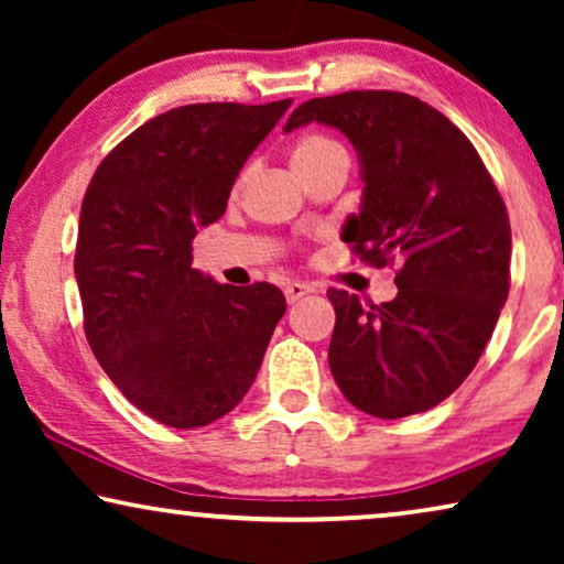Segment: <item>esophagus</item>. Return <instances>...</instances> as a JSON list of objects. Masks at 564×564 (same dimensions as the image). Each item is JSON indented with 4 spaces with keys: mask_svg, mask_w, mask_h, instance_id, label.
Segmentation results:
<instances>
[{
    "mask_svg": "<svg viewBox=\"0 0 564 564\" xmlns=\"http://www.w3.org/2000/svg\"><path fill=\"white\" fill-rule=\"evenodd\" d=\"M311 292H313L311 284H305V282H290L288 288H284V297H288L290 305H295V303H300V300H303L305 295H311Z\"/></svg>",
    "mask_w": 564,
    "mask_h": 564,
    "instance_id": "obj_1",
    "label": "esophagus"
}]
</instances>
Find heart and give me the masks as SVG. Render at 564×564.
<instances>
[{"instance_id":"heart-1","label":"heart","mask_w":564,"mask_h":564,"mask_svg":"<svg viewBox=\"0 0 564 564\" xmlns=\"http://www.w3.org/2000/svg\"><path fill=\"white\" fill-rule=\"evenodd\" d=\"M334 161H349V153L338 138L328 133H305L297 138L295 149H292V164H295L300 176L318 172Z\"/></svg>"}]
</instances>
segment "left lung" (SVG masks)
I'll return each mask as SVG.
<instances>
[{
    "mask_svg": "<svg viewBox=\"0 0 564 564\" xmlns=\"http://www.w3.org/2000/svg\"><path fill=\"white\" fill-rule=\"evenodd\" d=\"M323 122L349 138L361 207L341 238L361 261H398L382 305L328 290V365L344 398L375 419L423 413L449 398L490 341L511 288V223L475 145L419 97L388 89L307 99L284 133Z\"/></svg>",
    "mask_w": 564,
    "mask_h": 564,
    "instance_id": "obj_1",
    "label": "left lung"
}]
</instances>
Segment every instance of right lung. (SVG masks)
Segmentation results:
<instances>
[{
    "mask_svg": "<svg viewBox=\"0 0 564 564\" xmlns=\"http://www.w3.org/2000/svg\"><path fill=\"white\" fill-rule=\"evenodd\" d=\"M290 105L156 115L107 153L84 195L74 257L84 334L122 395L164 426L199 429L234 411L288 311L274 284L234 288L192 267V241L226 213L246 159Z\"/></svg>",
    "mask_w": 564,
    "mask_h": 564,
    "instance_id": "obj_1",
    "label": "right lung"
}]
</instances>
